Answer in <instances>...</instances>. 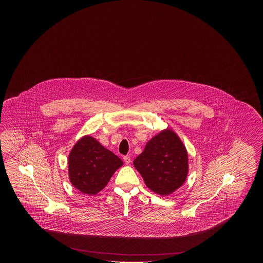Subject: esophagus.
Here are the masks:
<instances>
[{"label": "esophagus", "mask_w": 263, "mask_h": 263, "mask_svg": "<svg viewBox=\"0 0 263 263\" xmlns=\"http://www.w3.org/2000/svg\"><path fill=\"white\" fill-rule=\"evenodd\" d=\"M123 161H124V163H125L126 164H130V163H131V158H130L129 156H125V157L123 158Z\"/></svg>", "instance_id": "1"}]
</instances>
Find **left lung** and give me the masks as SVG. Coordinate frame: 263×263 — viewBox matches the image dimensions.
I'll return each mask as SVG.
<instances>
[{
  "label": "left lung",
  "mask_w": 263,
  "mask_h": 263,
  "mask_svg": "<svg viewBox=\"0 0 263 263\" xmlns=\"http://www.w3.org/2000/svg\"><path fill=\"white\" fill-rule=\"evenodd\" d=\"M133 164L147 187L167 196L186 180L187 151L175 131L166 128L148 141Z\"/></svg>",
  "instance_id": "left-lung-1"
}]
</instances>
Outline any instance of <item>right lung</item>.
Instances as JSON below:
<instances>
[{
	"label": "right lung",
	"mask_w": 263,
	"mask_h": 263,
	"mask_svg": "<svg viewBox=\"0 0 263 263\" xmlns=\"http://www.w3.org/2000/svg\"><path fill=\"white\" fill-rule=\"evenodd\" d=\"M123 162L89 135L77 141L68 157L69 179L84 194L95 195L106 186Z\"/></svg>",
	"instance_id": "obj_1"
}]
</instances>
